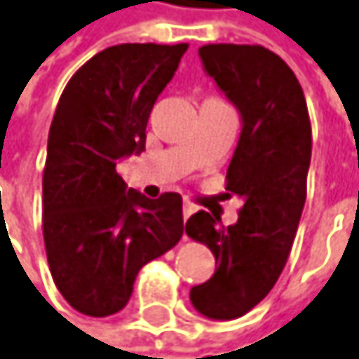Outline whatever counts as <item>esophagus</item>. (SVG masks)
Masks as SVG:
<instances>
[{"instance_id": "obj_1", "label": "esophagus", "mask_w": 359, "mask_h": 359, "mask_svg": "<svg viewBox=\"0 0 359 359\" xmlns=\"http://www.w3.org/2000/svg\"><path fill=\"white\" fill-rule=\"evenodd\" d=\"M194 212H196V206L186 202V204H184V220H188V218L191 216V214H194Z\"/></svg>"}]
</instances>
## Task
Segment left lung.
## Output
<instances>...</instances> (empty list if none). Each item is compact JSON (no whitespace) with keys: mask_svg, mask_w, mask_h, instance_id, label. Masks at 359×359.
<instances>
[{"mask_svg":"<svg viewBox=\"0 0 359 359\" xmlns=\"http://www.w3.org/2000/svg\"><path fill=\"white\" fill-rule=\"evenodd\" d=\"M200 58L241 113L242 131L226 171V189L244 206L232 226L196 212L186 234L206 244L216 273L191 287L196 311L236 319L259 305L283 273L307 198L311 123L293 70L262 46L208 44Z\"/></svg>","mask_w":359,"mask_h":359,"instance_id":"1","label":"left lung"}]
</instances>
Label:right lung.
I'll use <instances>...</instances> for the list:
<instances>
[{
    "label": "right lung",
    "instance_id": "add662e5",
    "mask_svg": "<svg viewBox=\"0 0 359 359\" xmlns=\"http://www.w3.org/2000/svg\"><path fill=\"white\" fill-rule=\"evenodd\" d=\"M188 44H118L68 81L48 135L42 228L52 278L84 315L121 311L137 273L184 234L182 196L127 188L121 159L145 149L153 104Z\"/></svg>",
    "mask_w": 359,
    "mask_h": 359
}]
</instances>
